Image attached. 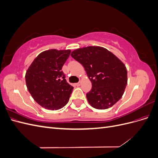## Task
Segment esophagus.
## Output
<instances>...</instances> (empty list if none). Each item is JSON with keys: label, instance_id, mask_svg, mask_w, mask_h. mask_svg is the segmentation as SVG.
<instances>
[{"label": "esophagus", "instance_id": "34e87169", "mask_svg": "<svg viewBox=\"0 0 158 158\" xmlns=\"http://www.w3.org/2000/svg\"><path fill=\"white\" fill-rule=\"evenodd\" d=\"M80 84H81V82H78V83H76V86H80Z\"/></svg>", "mask_w": 158, "mask_h": 158}]
</instances>
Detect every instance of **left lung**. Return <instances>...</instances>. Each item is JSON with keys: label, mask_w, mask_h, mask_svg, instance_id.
I'll list each match as a JSON object with an SVG mask.
<instances>
[{"label": "left lung", "mask_w": 158, "mask_h": 158, "mask_svg": "<svg viewBox=\"0 0 158 158\" xmlns=\"http://www.w3.org/2000/svg\"><path fill=\"white\" fill-rule=\"evenodd\" d=\"M71 56L82 64L92 87L86 98L98 109L112 107L121 98L127 84L126 66L103 47L90 46L72 52Z\"/></svg>", "instance_id": "obj_1"}]
</instances>
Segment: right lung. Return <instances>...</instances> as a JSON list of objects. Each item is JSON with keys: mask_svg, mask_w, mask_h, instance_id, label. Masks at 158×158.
Returning a JSON list of instances; mask_svg holds the SVG:
<instances>
[{"mask_svg": "<svg viewBox=\"0 0 158 158\" xmlns=\"http://www.w3.org/2000/svg\"><path fill=\"white\" fill-rule=\"evenodd\" d=\"M70 52L56 49L42 52L26 72L27 89L35 101L45 109L58 110L69 101L74 88L66 82L62 67Z\"/></svg>", "mask_w": 158, "mask_h": 158, "instance_id": "right-lung-1", "label": "right lung"}]
</instances>
